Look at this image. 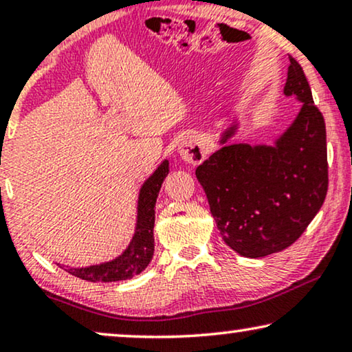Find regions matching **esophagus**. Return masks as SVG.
<instances>
[{"label":"esophagus","instance_id":"esophagus-1","mask_svg":"<svg viewBox=\"0 0 352 352\" xmlns=\"http://www.w3.org/2000/svg\"><path fill=\"white\" fill-rule=\"evenodd\" d=\"M178 155H180L183 161L196 166L206 160L207 146L202 138L196 135H188L186 138H183L180 146H178Z\"/></svg>","mask_w":352,"mask_h":352}]
</instances>
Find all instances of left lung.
Here are the masks:
<instances>
[{
  "mask_svg": "<svg viewBox=\"0 0 352 352\" xmlns=\"http://www.w3.org/2000/svg\"><path fill=\"white\" fill-rule=\"evenodd\" d=\"M284 94L303 105L273 146L226 145L236 132L232 124L221 135L225 146L196 169L221 239L249 258L294 244L322 207L329 188L325 121L303 68L292 57Z\"/></svg>",
  "mask_w": 352,
  "mask_h": 352,
  "instance_id": "left-lung-1",
  "label": "left lung"
}]
</instances>
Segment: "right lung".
Segmentation results:
<instances>
[{"instance_id": "add662e5", "label": "right lung", "mask_w": 352, "mask_h": 352, "mask_svg": "<svg viewBox=\"0 0 352 352\" xmlns=\"http://www.w3.org/2000/svg\"><path fill=\"white\" fill-rule=\"evenodd\" d=\"M167 174H169V161L164 160L142 185L140 195H138L135 232L127 249L115 260L107 261V263L92 265L87 268H65L68 273L89 282L126 280L140 274L150 265L155 254V237H153L155 207L161 185Z\"/></svg>"}]
</instances>
